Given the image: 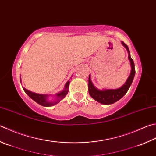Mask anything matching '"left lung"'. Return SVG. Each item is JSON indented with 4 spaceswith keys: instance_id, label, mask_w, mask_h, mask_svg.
I'll return each instance as SVG.
<instances>
[{
    "instance_id": "obj_1",
    "label": "left lung",
    "mask_w": 156,
    "mask_h": 156,
    "mask_svg": "<svg viewBox=\"0 0 156 156\" xmlns=\"http://www.w3.org/2000/svg\"><path fill=\"white\" fill-rule=\"evenodd\" d=\"M123 46L126 49L128 53V59L130 60L131 65V72L129 75L128 78L126 80V83L123 85L122 87L117 89H104V90H98L94 86L92 81H91L90 75H89V80H88V91L91 97L95 100L96 101L100 102V103L103 105H111L115 103V102L119 101L124 96L126 92H128L129 88H130L132 83H133V79L135 75V69H134V63L133 60L131 58L130 50H129L128 47L127 45L122 41Z\"/></svg>"
}]
</instances>
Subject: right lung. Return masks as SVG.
I'll return each mask as SVG.
<instances>
[{"instance_id":"obj_1","label":"right lung","mask_w":156,"mask_h":156,"mask_svg":"<svg viewBox=\"0 0 156 156\" xmlns=\"http://www.w3.org/2000/svg\"><path fill=\"white\" fill-rule=\"evenodd\" d=\"M20 81H21V78H20ZM70 81H68L65 84L64 90L61 91L60 92L58 93L55 94V98L54 101H48V96L49 94H37L32 92L31 91H29L27 89H26L25 87H23V90H24V92L27 94V95L30 97V98L33 100L34 101L37 102L38 104L40 105L43 106V107H51L55 105L58 104L61 100H62L64 97L66 96L67 94L69 92V87Z\"/></svg>"}]
</instances>
